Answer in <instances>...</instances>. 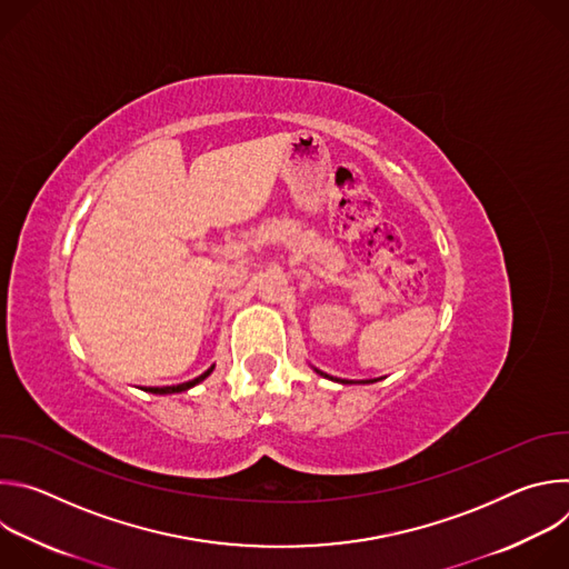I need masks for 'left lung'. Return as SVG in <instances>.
Instances as JSON below:
<instances>
[{
    "mask_svg": "<svg viewBox=\"0 0 569 569\" xmlns=\"http://www.w3.org/2000/svg\"><path fill=\"white\" fill-rule=\"evenodd\" d=\"M317 373H321V371H317ZM321 376H327V373H321ZM327 378H331V376H327ZM338 382H349V380H338ZM360 382H373V380H360Z\"/></svg>",
    "mask_w": 569,
    "mask_h": 569,
    "instance_id": "8db88e82",
    "label": "left lung"
}]
</instances>
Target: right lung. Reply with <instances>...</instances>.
I'll use <instances>...</instances> for the list:
<instances>
[{
  "instance_id": "obj_1",
  "label": "right lung",
  "mask_w": 569,
  "mask_h": 569,
  "mask_svg": "<svg viewBox=\"0 0 569 569\" xmlns=\"http://www.w3.org/2000/svg\"><path fill=\"white\" fill-rule=\"evenodd\" d=\"M213 371V367H209L202 376H198V378H193V380H189V382H182V385H173V387H148L146 391H150V393H180V391H187V389H191V387H196L198 382H202L209 373Z\"/></svg>"
}]
</instances>
